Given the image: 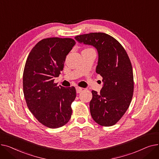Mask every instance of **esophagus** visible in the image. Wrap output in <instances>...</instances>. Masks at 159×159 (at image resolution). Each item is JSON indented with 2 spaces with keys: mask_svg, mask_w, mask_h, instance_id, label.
Masks as SVG:
<instances>
[{
  "mask_svg": "<svg viewBox=\"0 0 159 159\" xmlns=\"http://www.w3.org/2000/svg\"><path fill=\"white\" fill-rule=\"evenodd\" d=\"M82 91V88L80 87H76V91L77 93H80Z\"/></svg>",
  "mask_w": 159,
  "mask_h": 159,
  "instance_id": "esophagus-1",
  "label": "esophagus"
}]
</instances>
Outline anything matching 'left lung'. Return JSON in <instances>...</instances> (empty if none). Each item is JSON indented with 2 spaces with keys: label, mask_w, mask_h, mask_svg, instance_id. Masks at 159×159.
<instances>
[{
  "label": "left lung",
  "mask_w": 159,
  "mask_h": 159,
  "mask_svg": "<svg viewBox=\"0 0 159 159\" xmlns=\"http://www.w3.org/2000/svg\"><path fill=\"white\" fill-rule=\"evenodd\" d=\"M75 39L97 50L96 72L102 77L103 86L100 93L91 91L90 113L99 125L111 126L126 113L133 97L134 82L129 57L117 40L104 33H90Z\"/></svg>",
  "instance_id": "obj_1"
}]
</instances>
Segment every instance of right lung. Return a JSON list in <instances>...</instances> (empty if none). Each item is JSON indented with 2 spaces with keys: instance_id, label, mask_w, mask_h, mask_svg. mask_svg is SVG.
<instances>
[{
  "instance_id": "1",
  "label": "right lung",
  "mask_w": 159,
  "mask_h": 159,
  "mask_svg": "<svg viewBox=\"0 0 159 159\" xmlns=\"http://www.w3.org/2000/svg\"><path fill=\"white\" fill-rule=\"evenodd\" d=\"M75 44L70 38L43 39L33 48L25 64L23 90L27 106L38 121L49 128L63 126L72 114L75 88L57 86L54 80Z\"/></svg>"
}]
</instances>
